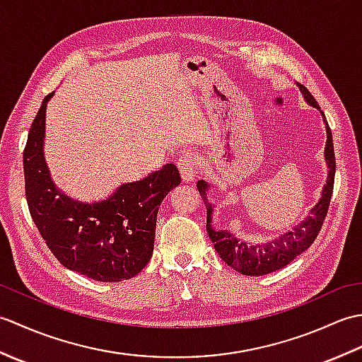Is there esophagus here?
Returning a JSON list of instances; mask_svg holds the SVG:
<instances>
[{
  "mask_svg": "<svg viewBox=\"0 0 362 362\" xmlns=\"http://www.w3.org/2000/svg\"><path fill=\"white\" fill-rule=\"evenodd\" d=\"M177 166H179L180 177L183 182L194 180V177L197 174V156L191 152L183 153V156H180L179 161H177Z\"/></svg>",
  "mask_w": 362,
  "mask_h": 362,
  "instance_id": "obj_1",
  "label": "esophagus"
}]
</instances>
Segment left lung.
I'll return each mask as SVG.
<instances>
[{
	"label": "left lung",
	"mask_w": 362,
	"mask_h": 362,
	"mask_svg": "<svg viewBox=\"0 0 362 362\" xmlns=\"http://www.w3.org/2000/svg\"><path fill=\"white\" fill-rule=\"evenodd\" d=\"M297 86L300 91H302L305 101L320 110L317 101L310 93L308 88L298 82ZM320 113L327 129V144L324 152L328 166L327 183L324 185V189H322V197L319 199V202L314 205V209H311L310 216L300 222V224L292 228L291 232L283 233L281 236L264 244H249L244 243L243 240H238V238L233 236V233H230L228 230H216L211 226L213 205L209 202V199H206V191H209L210 185L205 180L197 182V189L204 199L206 209V233H209L211 243L214 244V250L218 252V255L224 259L230 267H233L235 271L241 272L243 275L259 276L279 271V269L289 264L297 255L308 249L320 232L322 224H324L328 213L329 201H332L336 173L333 135L332 130H329L324 112L320 110Z\"/></svg>",
	"instance_id": "left-lung-1"
}]
</instances>
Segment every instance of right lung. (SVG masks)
Segmentation results:
<instances>
[{
  "mask_svg": "<svg viewBox=\"0 0 362 362\" xmlns=\"http://www.w3.org/2000/svg\"><path fill=\"white\" fill-rule=\"evenodd\" d=\"M45 96L29 129L23 168L30 218L60 264L96 281H121L140 274L153 252L157 213L180 183L168 163L141 180L122 183L104 201L79 202L52 182L43 156Z\"/></svg>",
  "mask_w": 362,
  "mask_h": 362,
  "instance_id": "right-lung-1",
  "label": "right lung"
}]
</instances>
